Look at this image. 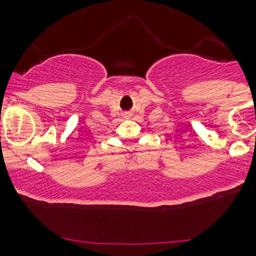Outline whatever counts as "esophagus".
<instances>
[{"instance_id": "esophagus-1", "label": "esophagus", "mask_w": 256, "mask_h": 256, "mask_svg": "<svg viewBox=\"0 0 256 256\" xmlns=\"http://www.w3.org/2000/svg\"><path fill=\"white\" fill-rule=\"evenodd\" d=\"M124 115H125V118H131V112H126L125 114H124Z\"/></svg>"}]
</instances>
